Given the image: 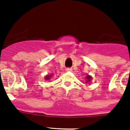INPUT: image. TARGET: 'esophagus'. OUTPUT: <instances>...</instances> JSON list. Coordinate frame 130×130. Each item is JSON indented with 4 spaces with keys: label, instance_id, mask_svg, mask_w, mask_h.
<instances>
[{
    "label": "esophagus",
    "instance_id": "1",
    "mask_svg": "<svg viewBox=\"0 0 130 130\" xmlns=\"http://www.w3.org/2000/svg\"><path fill=\"white\" fill-rule=\"evenodd\" d=\"M66 70L67 71V72H71V71L72 70V69L71 68H67L66 69Z\"/></svg>",
    "mask_w": 130,
    "mask_h": 130
}]
</instances>
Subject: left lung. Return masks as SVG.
Instances as JSON below:
<instances>
[{
  "mask_svg": "<svg viewBox=\"0 0 130 130\" xmlns=\"http://www.w3.org/2000/svg\"><path fill=\"white\" fill-rule=\"evenodd\" d=\"M86 78H87V82H88V81H90V79H91V77L89 76V75H87V77H86Z\"/></svg>",
  "mask_w": 130,
  "mask_h": 130,
  "instance_id": "left-lung-1",
  "label": "left lung"
}]
</instances>
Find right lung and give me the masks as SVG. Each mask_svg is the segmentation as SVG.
I'll use <instances>...</instances> for the list:
<instances>
[{"label": "right lung", "mask_w": 130, "mask_h": 130, "mask_svg": "<svg viewBox=\"0 0 130 130\" xmlns=\"http://www.w3.org/2000/svg\"><path fill=\"white\" fill-rule=\"evenodd\" d=\"M50 77H51V75H47V76L45 77V79H47V80H49V79H50Z\"/></svg>", "instance_id": "right-lung-1"}]
</instances>
